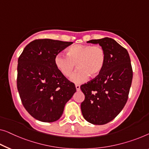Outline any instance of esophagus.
Listing matches in <instances>:
<instances>
[{
  "label": "esophagus",
  "instance_id": "1",
  "mask_svg": "<svg viewBox=\"0 0 149 149\" xmlns=\"http://www.w3.org/2000/svg\"><path fill=\"white\" fill-rule=\"evenodd\" d=\"M75 88H76L77 91H79L80 90V86L77 85V84H75Z\"/></svg>",
  "mask_w": 149,
  "mask_h": 149
}]
</instances>
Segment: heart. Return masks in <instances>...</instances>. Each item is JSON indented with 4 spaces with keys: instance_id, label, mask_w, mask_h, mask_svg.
<instances>
[{
    "instance_id": "obj_1",
    "label": "heart",
    "mask_w": 149,
    "mask_h": 149,
    "mask_svg": "<svg viewBox=\"0 0 149 149\" xmlns=\"http://www.w3.org/2000/svg\"><path fill=\"white\" fill-rule=\"evenodd\" d=\"M67 55L62 53L55 55V65L62 75L69 77L77 64L79 69L70 78L75 84L86 81L89 75L92 77L98 76L105 65V51L99 45H73L68 49Z\"/></svg>"
}]
</instances>
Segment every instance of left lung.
Wrapping results in <instances>:
<instances>
[{"label":"left lung","instance_id":"8db88e82","mask_svg":"<svg viewBox=\"0 0 149 149\" xmlns=\"http://www.w3.org/2000/svg\"><path fill=\"white\" fill-rule=\"evenodd\" d=\"M87 43L99 44L106 53V62L98 76L81 86L85 100L82 115L88 123L102 125L115 118L127 102L132 69L127 50L113 39L105 37Z\"/></svg>","mask_w":149,"mask_h":149}]
</instances>
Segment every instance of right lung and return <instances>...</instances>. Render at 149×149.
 <instances>
[{
  "instance_id": "obj_1",
  "label": "right lung",
  "mask_w": 149,
  "mask_h": 149,
  "mask_svg": "<svg viewBox=\"0 0 149 149\" xmlns=\"http://www.w3.org/2000/svg\"><path fill=\"white\" fill-rule=\"evenodd\" d=\"M49 39L29 43L18 59L17 89L22 104L35 119L53 123L76 92L74 84L55 67V55L72 45Z\"/></svg>"
}]
</instances>
